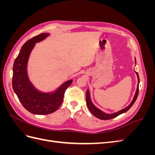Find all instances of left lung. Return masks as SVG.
Wrapping results in <instances>:
<instances>
[{"instance_id":"1","label":"left lung","mask_w":155,"mask_h":155,"mask_svg":"<svg viewBox=\"0 0 155 155\" xmlns=\"http://www.w3.org/2000/svg\"><path fill=\"white\" fill-rule=\"evenodd\" d=\"M134 60H135V64H137V61H136V59L134 58ZM136 74H137V78H138V85H137V91H136L135 94L134 96L133 99L132 100V101L130 102V104L124 109H121L118 112H114V113L112 114H108L106 113V112H104V111H102L101 110H100V109H98L97 107H96L94 105V104H93L91 98V94H90V91H89L88 89H87V94H86V101H87V107L88 108L89 110L91 111V113L96 116V118H99L100 120H110V119H112L116 117H117L118 116L124 113V112L127 111L133 105V104H134L135 101L137 100V98L138 97V90H139V83H140V79H139V76L138 74L134 71Z\"/></svg>"}]
</instances>
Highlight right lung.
Masks as SVG:
<instances>
[{
	"label": "right lung",
	"instance_id": "right-lung-1",
	"mask_svg": "<svg viewBox=\"0 0 155 155\" xmlns=\"http://www.w3.org/2000/svg\"><path fill=\"white\" fill-rule=\"evenodd\" d=\"M50 34L43 33L28 41L22 46L13 67L12 87L18 100L25 109L34 114H48L57 110L61 105L65 90L72 84L70 79L56 90L45 92L33 85L27 72L29 57L35 44L45 40Z\"/></svg>",
	"mask_w": 155,
	"mask_h": 155
}]
</instances>
